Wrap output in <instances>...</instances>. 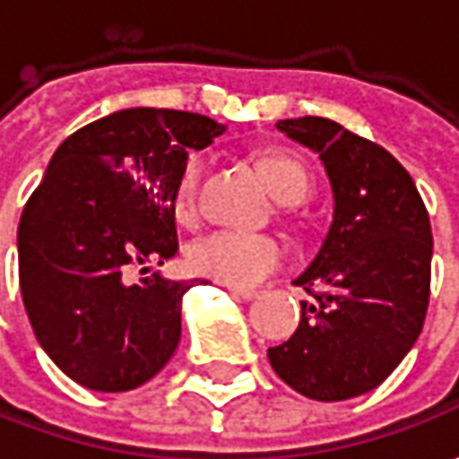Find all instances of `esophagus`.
I'll return each instance as SVG.
<instances>
[{"label":"esophagus","instance_id":"34e87169","mask_svg":"<svg viewBox=\"0 0 459 459\" xmlns=\"http://www.w3.org/2000/svg\"><path fill=\"white\" fill-rule=\"evenodd\" d=\"M230 291L235 293L238 299H245V301H253V299H257V296H260L255 289H235V286H230Z\"/></svg>","mask_w":459,"mask_h":459}]
</instances>
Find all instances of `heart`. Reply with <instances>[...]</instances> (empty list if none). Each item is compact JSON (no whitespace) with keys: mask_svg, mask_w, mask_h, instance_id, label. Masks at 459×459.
I'll use <instances>...</instances> for the list:
<instances>
[{"mask_svg":"<svg viewBox=\"0 0 459 459\" xmlns=\"http://www.w3.org/2000/svg\"><path fill=\"white\" fill-rule=\"evenodd\" d=\"M204 160L191 155L176 184V212L188 214L196 202V186ZM260 170L271 186L273 196L283 204H296L307 196L308 176L304 166L286 152H265L260 158ZM283 245L271 235H257L245 230H217L196 239L188 250V265L199 275L221 281L235 289L255 286L273 273L283 263Z\"/></svg>","mask_w":459,"mask_h":459,"instance_id":"heart-1","label":"heart"}]
</instances>
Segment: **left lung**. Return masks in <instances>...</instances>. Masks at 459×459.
I'll return each mask as SVG.
<instances>
[{
	"instance_id": "1",
	"label": "left lung",
	"mask_w": 459,
	"mask_h": 459,
	"mask_svg": "<svg viewBox=\"0 0 459 459\" xmlns=\"http://www.w3.org/2000/svg\"><path fill=\"white\" fill-rule=\"evenodd\" d=\"M275 127L319 155L332 186V224L293 283L299 329L268 360L278 378L314 401H344L378 388L421 334L429 304L432 227L411 176L380 145L325 117Z\"/></svg>"
}]
</instances>
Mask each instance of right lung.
Wrapping results in <instances>:
<instances>
[{"instance_id":"1","label":"right lung","mask_w":459,"mask_h":459,"mask_svg":"<svg viewBox=\"0 0 459 459\" xmlns=\"http://www.w3.org/2000/svg\"><path fill=\"white\" fill-rule=\"evenodd\" d=\"M227 127L202 115L134 107L81 127L50 158L25 204L20 291L38 342L71 380L133 391L163 370L181 340L194 281L126 268L176 257V184L188 151Z\"/></svg>"}]
</instances>
